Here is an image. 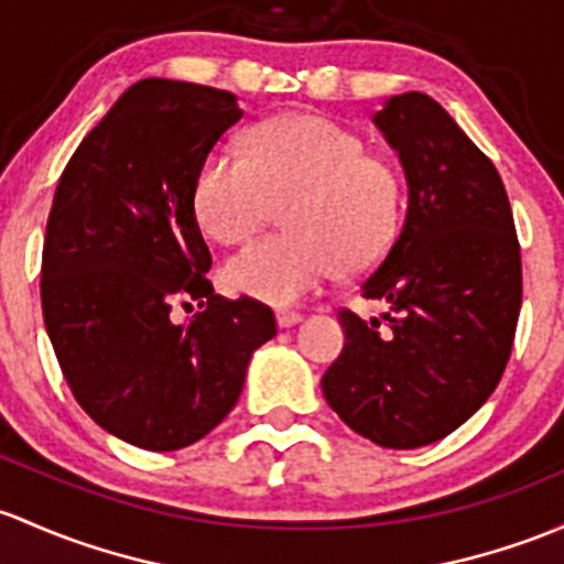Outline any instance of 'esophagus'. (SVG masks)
I'll list each match as a JSON object with an SVG mask.
<instances>
[{
	"label": "esophagus",
	"mask_w": 564,
	"mask_h": 564,
	"mask_svg": "<svg viewBox=\"0 0 564 564\" xmlns=\"http://www.w3.org/2000/svg\"><path fill=\"white\" fill-rule=\"evenodd\" d=\"M275 322H278V327H281V329H289V327H294V324L302 322V313H297V311H275Z\"/></svg>",
	"instance_id": "34e87169"
}]
</instances>
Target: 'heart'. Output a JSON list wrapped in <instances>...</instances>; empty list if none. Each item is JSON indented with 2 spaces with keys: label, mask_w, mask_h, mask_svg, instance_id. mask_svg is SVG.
Wrapping results in <instances>:
<instances>
[{
  "label": "heart",
  "mask_w": 564,
  "mask_h": 564,
  "mask_svg": "<svg viewBox=\"0 0 564 564\" xmlns=\"http://www.w3.org/2000/svg\"><path fill=\"white\" fill-rule=\"evenodd\" d=\"M192 203L203 232L224 246L251 237L272 203H286V232L229 257L224 283L267 305H294L337 270L365 272L387 257L400 235L402 181L357 132L292 112L248 129L242 156L232 148L207 153Z\"/></svg>",
  "instance_id": "1"
}]
</instances>
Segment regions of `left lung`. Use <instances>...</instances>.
I'll use <instances>...</instances> for the list:
<instances>
[{"label": "left lung", "instance_id": "8db88e82", "mask_svg": "<svg viewBox=\"0 0 564 564\" xmlns=\"http://www.w3.org/2000/svg\"><path fill=\"white\" fill-rule=\"evenodd\" d=\"M400 156L408 210L394 246L361 283L381 318L343 307L340 357L322 378L329 408L383 448L452 435L500 383L521 311V253L502 177L422 91L372 116Z\"/></svg>", "mask_w": 564, "mask_h": 564}]
</instances>
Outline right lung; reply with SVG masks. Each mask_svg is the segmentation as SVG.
<instances>
[{"instance_id":"1","label":"right lung","mask_w":564,"mask_h":564,"mask_svg":"<svg viewBox=\"0 0 564 564\" xmlns=\"http://www.w3.org/2000/svg\"><path fill=\"white\" fill-rule=\"evenodd\" d=\"M242 118L197 83H134L58 177L43 246V318L75 400L110 435L177 452L232 411L248 361L275 337L259 300H224L194 216V177ZM197 299L204 313L175 323Z\"/></svg>"}]
</instances>
